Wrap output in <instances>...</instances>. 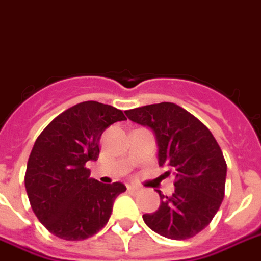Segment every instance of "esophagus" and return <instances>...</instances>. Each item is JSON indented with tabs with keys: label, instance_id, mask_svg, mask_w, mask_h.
<instances>
[{
	"label": "esophagus",
	"instance_id": "esophagus-1",
	"mask_svg": "<svg viewBox=\"0 0 261 261\" xmlns=\"http://www.w3.org/2000/svg\"><path fill=\"white\" fill-rule=\"evenodd\" d=\"M127 190L131 193H135L139 190V188H138V186H134V185H127Z\"/></svg>",
	"mask_w": 261,
	"mask_h": 261
}]
</instances>
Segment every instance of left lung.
Segmentation results:
<instances>
[{
	"instance_id": "obj_1",
	"label": "left lung",
	"mask_w": 261,
	"mask_h": 261,
	"mask_svg": "<svg viewBox=\"0 0 261 261\" xmlns=\"http://www.w3.org/2000/svg\"><path fill=\"white\" fill-rule=\"evenodd\" d=\"M127 118L154 133L158 164L174 175V193L158 190L161 204L143 215L150 229L171 240L196 236L209 225L224 198L226 164L219 143L205 124L174 103H158L126 111Z\"/></svg>"
}]
</instances>
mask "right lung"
<instances>
[{"label": "right lung", "instance_id": "right-lung-1", "mask_svg": "<svg viewBox=\"0 0 261 261\" xmlns=\"http://www.w3.org/2000/svg\"><path fill=\"white\" fill-rule=\"evenodd\" d=\"M126 120L120 110L83 101L56 116L36 139L28 160L25 189L36 217L55 236L84 240L109 222L122 182L91 178L88 161L99 158L103 131Z\"/></svg>", "mask_w": 261, "mask_h": 261}]
</instances>
